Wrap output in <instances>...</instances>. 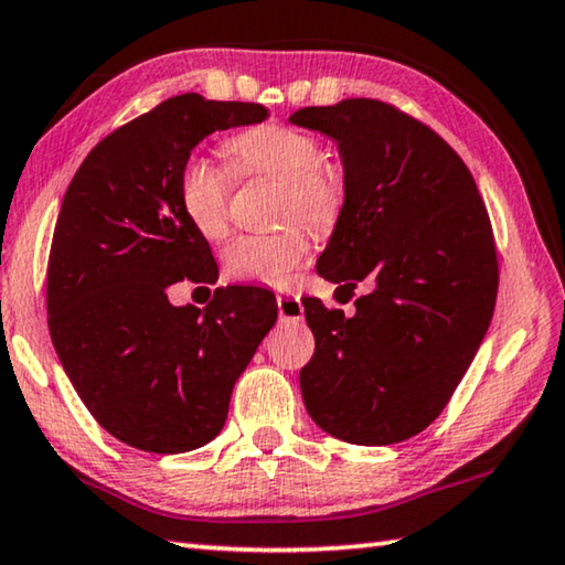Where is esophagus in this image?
Instances as JSON below:
<instances>
[{
  "label": "esophagus",
  "mask_w": 565,
  "mask_h": 565,
  "mask_svg": "<svg viewBox=\"0 0 565 565\" xmlns=\"http://www.w3.org/2000/svg\"><path fill=\"white\" fill-rule=\"evenodd\" d=\"M277 312H280L282 322H300L302 316H305L302 300L298 298V295L280 292V295H277Z\"/></svg>",
  "instance_id": "esophagus-1"
}]
</instances>
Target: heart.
I'll return each mask as SVG.
<instances>
[{
  "label": "heart",
  "instance_id": "b5f03b06",
  "mask_svg": "<svg viewBox=\"0 0 565 565\" xmlns=\"http://www.w3.org/2000/svg\"><path fill=\"white\" fill-rule=\"evenodd\" d=\"M227 152L243 178L282 182L280 222L302 220L318 233H330L343 217L350 195L348 170L322 157L316 135L267 122L230 137ZM178 195L182 212L200 235L220 239L227 233L233 182L222 164L200 154L190 157L182 164ZM310 243V230L300 222L270 235H243L227 247L225 270L235 280L280 285L308 255Z\"/></svg>",
  "mask_w": 565,
  "mask_h": 565
}]
</instances>
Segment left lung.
<instances>
[{
    "mask_svg": "<svg viewBox=\"0 0 565 565\" xmlns=\"http://www.w3.org/2000/svg\"><path fill=\"white\" fill-rule=\"evenodd\" d=\"M292 125L340 147L350 195L318 273L370 282L355 316L305 298L316 353L302 401L355 446L408 440L438 418L473 363L498 295V249L476 180L443 137L381 99L305 107Z\"/></svg>",
    "mask_w": 565,
    "mask_h": 565,
    "instance_id": "left-lung-1",
    "label": "left lung"
}]
</instances>
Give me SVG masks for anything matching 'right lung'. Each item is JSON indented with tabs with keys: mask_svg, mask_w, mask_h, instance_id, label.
Returning <instances> with one entry per match:
<instances>
[{
	"mask_svg": "<svg viewBox=\"0 0 565 565\" xmlns=\"http://www.w3.org/2000/svg\"><path fill=\"white\" fill-rule=\"evenodd\" d=\"M267 117L255 102L170 97L92 147L64 192L47 263L52 345L95 420L137 450L215 438L277 320L275 295L249 285L217 288L202 310L168 300L184 277L217 280L180 205L182 164L202 137Z\"/></svg>",
	"mask_w": 565,
	"mask_h": 565,
	"instance_id": "add662e5",
	"label": "right lung"
}]
</instances>
